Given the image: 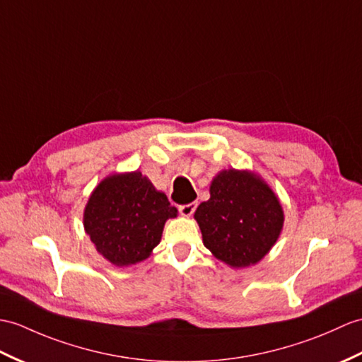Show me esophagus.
<instances>
[{"label":"esophagus","instance_id":"esophagus-1","mask_svg":"<svg viewBox=\"0 0 362 362\" xmlns=\"http://www.w3.org/2000/svg\"><path fill=\"white\" fill-rule=\"evenodd\" d=\"M197 208V202H191V204H187V205H180L179 206V213L185 217H189L192 213L196 211Z\"/></svg>","mask_w":362,"mask_h":362}]
</instances>
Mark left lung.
I'll return each instance as SVG.
<instances>
[{
	"label": "left lung",
	"mask_w": 362,
	"mask_h": 362,
	"mask_svg": "<svg viewBox=\"0 0 362 362\" xmlns=\"http://www.w3.org/2000/svg\"><path fill=\"white\" fill-rule=\"evenodd\" d=\"M204 245L233 268L257 264L284 226L281 202L268 185L250 171L225 170L209 187V199L194 213Z\"/></svg>",
	"instance_id": "1"
}]
</instances>
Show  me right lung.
Segmentation results:
<instances>
[{
    "instance_id": "1",
    "label": "right lung",
    "mask_w": 362,
    "mask_h": 362,
    "mask_svg": "<svg viewBox=\"0 0 362 362\" xmlns=\"http://www.w3.org/2000/svg\"><path fill=\"white\" fill-rule=\"evenodd\" d=\"M177 216L165 192L141 173L112 174L92 191L85 208V231L97 251L117 267L149 257L168 219Z\"/></svg>"
}]
</instances>
